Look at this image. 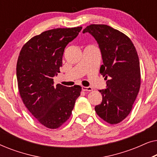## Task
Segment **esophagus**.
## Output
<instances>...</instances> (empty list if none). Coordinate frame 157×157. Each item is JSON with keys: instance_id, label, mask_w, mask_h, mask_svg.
Returning a JSON list of instances; mask_svg holds the SVG:
<instances>
[{"instance_id": "esophagus-1", "label": "esophagus", "mask_w": 157, "mask_h": 157, "mask_svg": "<svg viewBox=\"0 0 157 157\" xmlns=\"http://www.w3.org/2000/svg\"><path fill=\"white\" fill-rule=\"evenodd\" d=\"M82 90L84 91H93V89L91 86H82Z\"/></svg>"}]
</instances>
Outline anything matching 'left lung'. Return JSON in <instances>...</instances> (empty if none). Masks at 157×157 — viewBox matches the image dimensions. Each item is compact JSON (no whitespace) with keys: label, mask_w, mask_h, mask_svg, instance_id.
I'll return each mask as SVG.
<instances>
[{"label":"left lung","mask_w":157,"mask_h":157,"mask_svg":"<svg viewBox=\"0 0 157 157\" xmlns=\"http://www.w3.org/2000/svg\"><path fill=\"white\" fill-rule=\"evenodd\" d=\"M85 33L98 43L103 60L100 74L106 81V89L98 90L102 102L95 106V111L109 124L120 123L129 114L140 89L136 50L125 34L107 25H88L83 31Z\"/></svg>","instance_id":"1"}]
</instances>
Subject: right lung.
Instances as JSON below:
<instances>
[{"instance_id":"add662e5","label":"right lung","mask_w":157,"mask_h":157,"mask_svg":"<svg viewBox=\"0 0 157 157\" xmlns=\"http://www.w3.org/2000/svg\"><path fill=\"white\" fill-rule=\"evenodd\" d=\"M82 27L56 29L29 40L19 54L16 76L23 104L40 124L57 128L71 117L81 87L53 85L60 72L64 49Z\"/></svg>"}]
</instances>
